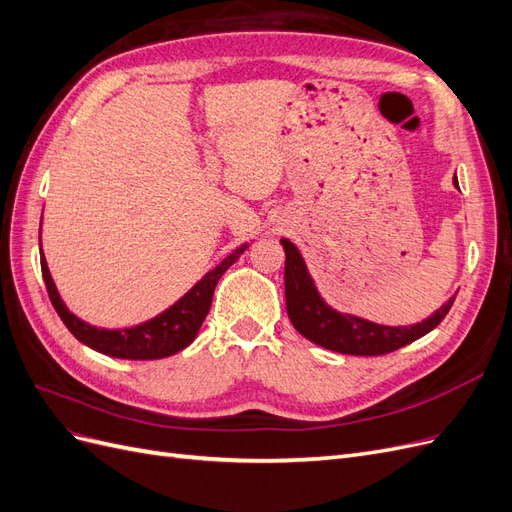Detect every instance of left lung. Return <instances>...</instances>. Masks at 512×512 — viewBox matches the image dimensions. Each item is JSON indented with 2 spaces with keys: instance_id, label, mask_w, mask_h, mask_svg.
Instances as JSON below:
<instances>
[{
  "instance_id": "left-lung-1",
  "label": "left lung",
  "mask_w": 512,
  "mask_h": 512,
  "mask_svg": "<svg viewBox=\"0 0 512 512\" xmlns=\"http://www.w3.org/2000/svg\"><path fill=\"white\" fill-rule=\"evenodd\" d=\"M453 185L459 190L457 175L453 177ZM280 243L284 245L286 252L284 286L286 309L292 327L305 339H309V342L333 352L378 356L404 348L416 342L418 337L436 329L455 301V297H451L429 318H425L423 322L408 324V327H389V324H378L361 316L337 312L335 307L322 299L299 247L288 239H282Z\"/></svg>"
}]
</instances>
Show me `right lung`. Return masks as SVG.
I'll return each mask as SVG.
<instances>
[{
    "instance_id": "right-lung-1",
    "label": "right lung",
    "mask_w": 512,
    "mask_h": 512,
    "mask_svg": "<svg viewBox=\"0 0 512 512\" xmlns=\"http://www.w3.org/2000/svg\"><path fill=\"white\" fill-rule=\"evenodd\" d=\"M247 247H250V243H243L237 247V250H232L218 267H213L209 273L200 277V280L185 292L179 301L166 307L162 314L126 329H102L81 320L79 316H74L59 297V290L53 282L49 265H46V258L42 254V245H40V265H42L46 292H49L55 312L59 314L61 320H64L68 331L79 339L81 344L89 346L96 352H102L106 356H115V359L153 361V359H164V356H170V354H177L179 350L188 348L194 342L209 314L213 290L218 286L220 277L235 265Z\"/></svg>"
}]
</instances>
